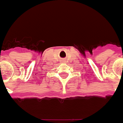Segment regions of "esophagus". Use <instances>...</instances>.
I'll list each match as a JSON object with an SVG mask.
<instances>
[{
    "label": "esophagus",
    "instance_id": "obj_1",
    "mask_svg": "<svg viewBox=\"0 0 123 123\" xmlns=\"http://www.w3.org/2000/svg\"><path fill=\"white\" fill-rule=\"evenodd\" d=\"M67 60H66V59H62V63H67Z\"/></svg>",
    "mask_w": 123,
    "mask_h": 123
}]
</instances>
